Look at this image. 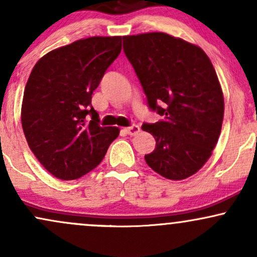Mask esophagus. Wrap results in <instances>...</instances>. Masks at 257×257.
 Here are the masks:
<instances>
[{"mask_svg": "<svg viewBox=\"0 0 257 257\" xmlns=\"http://www.w3.org/2000/svg\"><path fill=\"white\" fill-rule=\"evenodd\" d=\"M124 131L128 135H137L138 133L140 132V126H139V125H131V126H128V128H125Z\"/></svg>", "mask_w": 257, "mask_h": 257, "instance_id": "obj_1", "label": "esophagus"}]
</instances>
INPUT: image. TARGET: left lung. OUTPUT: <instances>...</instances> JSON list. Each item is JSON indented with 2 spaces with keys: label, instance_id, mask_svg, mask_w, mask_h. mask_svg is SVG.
Masks as SVG:
<instances>
[{
  "label": "left lung",
  "instance_id": "8db88e82",
  "mask_svg": "<svg viewBox=\"0 0 257 257\" xmlns=\"http://www.w3.org/2000/svg\"><path fill=\"white\" fill-rule=\"evenodd\" d=\"M152 111L162 119L144 123L156 139L145 156L151 169L169 180L196 174L210 158L223 120V94L210 59L196 44L164 32L123 37Z\"/></svg>",
  "mask_w": 257,
  "mask_h": 257
}]
</instances>
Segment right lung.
<instances>
[{
  "mask_svg": "<svg viewBox=\"0 0 257 257\" xmlns=\"http://www.w3.org/2000/svg\"><path fill=\"white\" fill-rule=\"evenodd\" d=\"M120 49V36L88 37L47 53L32 69L23 98V131L35 157L55 178L89 173L119 135L117 126L99 125L91 94Z\"/></svg>",
  "mask_w": 257,
  "mask_h": 257,
  "instance_id": "right-lung-1",
  "label": "right lung"
}]
</instances>
